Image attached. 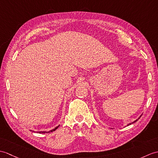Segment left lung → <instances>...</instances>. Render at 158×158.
<instances>
[{
	"instance_id": "left-lung-1",
	"label": "left lung",
	"mask_w": 158,
	"mask_h": 158,
	"mask_svg": "<svg viewBox=\"0 0 158 158\" xmlns=\"http://www.w3.org/2000/svg\"><path fill=\"white\" fill-rule=\"evenodd\" d=\"M141 116H142V114H141V115L140 116H139V118H137V120H135V121H133V123H129V124H127V126H129V125H130V124H133V123H135V122H137V120H139V118H141Z\"/></svg>"
}]
</instances>
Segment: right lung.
Returning <instances> with one entry per match:
<instances>
[{
	"label": "right lung",
	"mask_w": 158,
	"mask_h": 158,
	"mask_svg": "<svg viewBox=\"0 0 158 158\" xmlns=\"http://www.w3.org/2000/svg\"><path fill=\"white\" fill-rule=\"evenodd\" d=\"M58 127H59V125L57 126L56 127H55L54 129H53L52 130L49 131H31L32 132H34V133H50V132H53L56 129H57L58 128Z\"/></svg>",
	"instance_id": "1"
}]
</instances>
